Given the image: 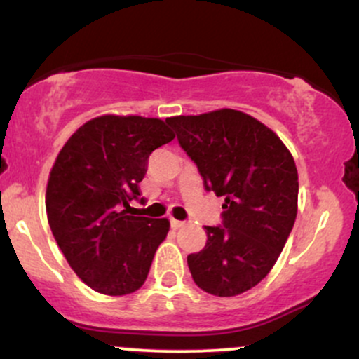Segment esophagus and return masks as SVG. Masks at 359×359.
Masks as SVG:
<instances>
[{"label": "esophagus", "instance_id": "34e87169", "mask_svg": "<svg viewBox=\"0 0 359 359\" xmlns=\"http://www.w3.org/2000/svg\"><path fill=\"white\" fill-rule=\"evenodd\" d=\"M170 226H172V228H174V229H179V228H182L184 222L179 221V219H174V217H172V219H170Z\"/></svg>", "mask_w": 359, "mask_h": 359}]
</instances>
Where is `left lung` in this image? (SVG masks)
I'll use <instances>...</instances> for the list:
<instances>
[{
  "mask_svg": "<svg viewBox=\"0 0 359 359\" xmlns=\"http://www.w3.org/2000/svg\"><path fill=\"white\" fill-rule=\"evenodd\" d=\"M204 185L224 197L222 226H205L208 241L187 257L196 285L234 297L273 269L297 217L299 174L275 131L238 109L167 118Z\"/></svg>",
  "mask_w": 359,
  "mask_h": 359,
  "instance_id": "obj_1",
  "label": "left lung"
}]
</instances>
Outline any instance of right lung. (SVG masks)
I'll use <instances>...</instances> for the list:
<instances>
[{"mask_svg":"<svg viewBox=\"0 0 359 359\" xmlns=\"http://www.w3.org/2000/svg\"><path fill=\"white\" fill-rule=\"evenodd\" d=\"M175 138L160 118L102 114L77 128L48 175L45 209L57 245L86 285L128 295L145 283L170 222L131 216L155 148Z\"/></svg>","mask_w":359,"mask_h":359,"instance_id":"right-lung-1","label":"right lung"}]
</instances>
